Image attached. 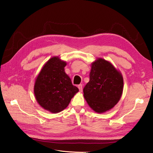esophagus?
Here are the masks:
<instances>
[{"label":"esophagus","mask_w":153,"mask_h":153,"mask_svg":"<svg viewBox=\"0 0 153 153\" xmlns=\"http://www.w3.org/2000/svg\"><path fill=\"white\" fill-rule=\"evenodd\" d=\"M78 88H79V92H82V90H83L82 84H79V85H78Z\"/></svg>","instance_id":"34e87169"}]
</instances>
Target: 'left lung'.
Returning a JSON list of instances; mask_svg holds the SVG:
<instances>
[{
    "instance_id": "1",
    "label": "left lung",
    "mask_w": 153,
    "mask_h": 153,
    "mask_svg": "<svg viewBox=\"0 0 153 153\" xmlns=\"http://www.w3.org/2000/svg\"><path fill=\"white\" fill-rule=\"evenodd\" d=\"M122 75L110 62L98 58L93 62L90 81L84 88V97L95 112L102 113L112 108L123 92Z\"/></svg>"
}]
</instances>
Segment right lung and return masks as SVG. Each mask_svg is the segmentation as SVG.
Masks as SVG:
<instances>
[{"label": "right lung", "instance_id": "obj_1", "mask_svg": "<svg viewBox=\"0 0 153 153\" xmlns=\"http://www.w3.org/2000/svg\"><path fill=\"white\" fill-rule=\"evenodd\" d=\"M66 62L54 56L46 62L35 81L33 92L41 107L53 113L61 112L79 91L65 72Z\"/></svg>", "mask_w": 153, "mask_h": 153}]
</instances>
